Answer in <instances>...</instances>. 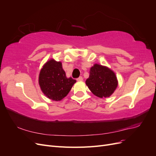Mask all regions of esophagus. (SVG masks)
Segmentation results:
<instances>
[{
	"instance_id": "34e87169",
	"label": "esophagus",
	"mask_w": 156,
	"mask_h": 156,
	"mask_svg": "<svg viewBox=\"0 0 156 156\" xmlns=\"http://www.w3.org/2000/svg\"><path fill=\"white\" fill-rule=\"evenodd\" d=\"M83 80V77H78L77 79V81H82Z\"/></svg>"
}]
</instances>
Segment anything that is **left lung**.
<instances>
[{
	"label": "left lung",
	"instance_id": "left-lung-1",
	"mask_svg": "<svg viewBox=\"0 0 156 156\" xmlns=\"http://www.w3.org/2000/svg\"><path fill=\"white\" fill-rule=\"evenodd\" d=\"M86 84L94 95L103 98L109 97L114 92L118 81L112 70L96 64L90 68Z\"/></svg>",
	"mask_w": 156,
	"mask_h": 156
}]
</instances>
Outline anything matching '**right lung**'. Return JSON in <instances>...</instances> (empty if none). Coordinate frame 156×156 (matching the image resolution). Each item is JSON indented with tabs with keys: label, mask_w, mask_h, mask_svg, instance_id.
<instances>
[{
	"label": "right lung",
	"mask_w": 156,
	"mask_h": 156,
	"mask_svg": "<svg viewBox=\"0 0 156 156\" xmlns=\"http://www.w3.org/2000/svg\"><path fill=\"white\" fill-rule=\"evenodd\" d=\"M75 82L72 77L66 76L62 63L53 59L46 62L39 75V84L42 92L54 101H60L66 96Z\"/></svg>",
	"instance_id": "1"
}]
</instances>
